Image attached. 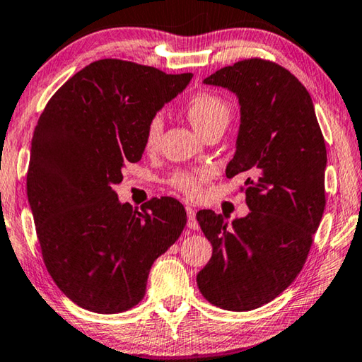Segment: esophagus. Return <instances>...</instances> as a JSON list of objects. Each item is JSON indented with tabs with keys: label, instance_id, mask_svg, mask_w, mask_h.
Segmentation results:
<instances>
[{
	"label": "esophagus",
	"instance_id": "34e87169",
	"mask_svg": "<svg viewBox=\"0 0 362 362\" xmlns=\"http://www.w3.org/2000/svg\"><path fill=\"white\" fill-rule=\"evenodd\" d=\"M185 209H187V216H188V222H187L188 228H189V230H198L199 225H198V220H196L194 209H193L192 206H187Z\"/></svg>",
	"mask_w": 362,
	"mask_h": 362
}]
</instances>
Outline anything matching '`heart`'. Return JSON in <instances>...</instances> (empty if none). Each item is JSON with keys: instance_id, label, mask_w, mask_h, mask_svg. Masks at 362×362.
<instances>
[{"instance_id": "b5f03b06", "label": "heart", "mask_w": 362, "mask_h": 362, "mask_svg": "<svg viewBox=\"0 0 362 362\" xmlns=\"http://www.w3.org/2000/svg\"><path fill=\"white\" fill-rule=\"evenodd\" d=\"M187 116L201 136L216 127H226L231 110L225 99L212 93H196L187 100ZM163 134V121L159 116L151 118L145 132L146 150H155ZM204 175L201 173H179L173 183L188 196H198Z\"/></svg>"}]
</instances>
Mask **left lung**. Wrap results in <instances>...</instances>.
I'll return each instance as SVG.
<instances>
[{"label": "left lung", "instance_id": "left-lung-1", "mask_svg": "<svg viewBox=\"0 0 362 362\" xmlns=\"http://www.w3.org/2000/svg\"><path fill=\"white\" fill-rule=\"evenodd\" d=\"M204 84L240 102L236 151L225 174L246 177L250 212L231 226L214 211L196 214L212 244L196 281L207 302L249 311L276 298L305 265L326 207V144L308 90L278 64L241 60Z\"/></svg>", "mask_w": 362, "mask_h": 362}]
</instances>
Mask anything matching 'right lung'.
Returning <instances> with one entry per match:
<instances>
[{
  "mask_svg": "<svg viewBox=\"0 0 362 362\" xmlns=\"http://www.w3.org/2000/svg\"><path fill=\"white\" fill-rule=\"evenodd\" d=\"M192 73L103 59L73 75L35 127L27 174L41 254L71 302L113 315L145 296L150 268L179 240L187 212L174 198L142 211L113 189L145 150L151 118L187 88Z\"/></svg>",
  "mask_w": 362,
  "mask_h": 362,
  "instance_id": "1",
  "label": "right lung"
}]
</instances>
